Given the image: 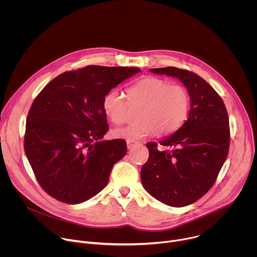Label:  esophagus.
Segmentation results:
<instances>
[{"mask_svg": "<svg viewBox=\"0 0 257 257\" xmlns=\"http://www.w3.org/2000/svg\"><path fill=\"white\" fill-rule=\"evenodd\" d=\"M138 143L139 142H137V141H127V148H128V150L132 149L135 144H138Z\"/></svg>", "mask_w": 257, "mask_h": 257, "instance_id": "obj_1", "label": "esophagus"}]
</instances>
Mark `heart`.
Listing matches in <instances>:
<instances>
[{
    "mask_svg": "<svg viewBox=\"0 0 257 257\" xmlns=\"http://www.w3.org/2000/svg\"><path fill=\"white\" fill-rule=\"evenodd\" d=\"M128 100L117 90H111L102 98V109L114 124L125 122L129 103L143 105L140 122L113 130L115 138L136 141L158 133L167 136L185 123L190 111V95L187 89L158 77L141 79L128 89Z\"/></svg>",
    "mask_w": 257,
    "mask_h": 257,
    "instance_id": "heart-1",
    "label": "heart"
}]
</instances>
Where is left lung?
Segmentation results:
<instances>
[{"instance_id":"obj_1","label":"left lung","mask_w":257,"mask_h":257,"mask_svg":"<svg viewBox=\"0 0 257 257\" xmlns=\"http://www.w3.org/2000/svg\"><path fill=\"white\" fill-rule=\"evenodd\" d=\"M178 78L190 95L187 120L160 144H146L150 158L140 172L144 189L161 202L182 207L202 197L213 185L229 152L230 129L225 103L200 76L176 67L150 69Z\"/></svg>"}]
</instances>
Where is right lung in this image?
Listing matches in <instances>:
<instances>
[{
	"label": "right lung",
	"mask_w": 257,
	"mask_h": 257,
	"mask_svg": "<svg viewBox=\"0 0 257 257\" xmlns=\"http://www.w3.org/2000/svg\"><path fill=\"white\" fill-rule=\"evenodd\" d=\"M139 72L136 67L86 66L62 73L35 97L26 120L24 151L49 195L78 204L106 186L127 145L123 139L101 140L108 130L102 98Z\"/></svg>",
	"instance_id": "obj_1"
}]
</instances>
